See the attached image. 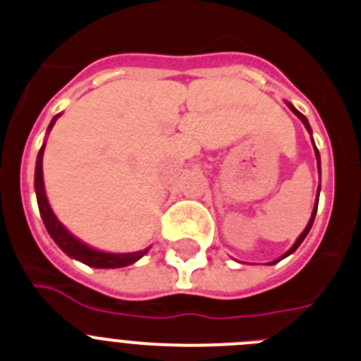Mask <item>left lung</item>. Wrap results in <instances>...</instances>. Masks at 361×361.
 Returning a JSON list of instances; mask_svg holds the SVG:
<instances>
[{
	"instance_id": "left-lung-1",
	"label": "left lung",
	"mask_w": 361,
	"mask_h": 361,
	"mask_svg": "<svg viewBox=\"0 0 361 361\" xmlns=\"http://www.w3.org/2000/svg\"><path fill=\"white\" fill-rule=\"evenodd\" d=\"M287 104H288V109H290V110H292V112H294V114H295V116H298V117H299V119H301V121H302V124H305V128H306V130H308V131H310V133H312V128H310V123H308V119H306V117H305V116H302V114H301V112H299V110H298V109H295L294 104H290V103H287ZM312 142H313V139H312ZM313 149H315V157H317V164H319V173H321V157H319V151H317V147H315V142H313ZM319 192H321V185H319V190H317V200H315V207H313V212H312V217H310V221H308V224H306L305 231H302V233H301V235H299V237H298V240H295V242H294V245H292V247H290V249H288V251H287V252H285V255H283V257H281V258H279V260H283V258H287V257H288V255H292V252H294V251H295V249H298V247H299V245H301V242H302V240H305V238H306V235H308V233H310V230H312V224H313V221H315V214H317V207H319ZM279 260L272 262V264H278V262H279Z\"/></svg>"
}]
</instances>
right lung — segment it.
Listing matches in <instances>:
<instances>
[{
	"label": "right lung",
	"mask_w": 361,
	"mask_h": 361,
	"mask_svg": "<svg viewBox=\"0 0 361 361\" xmlns=\"http://www.w3.org/2000/svg\"><path fill=\"white\" fill-rule=\"evenodd\" d=\"M60 117L55 116L49 123L48 131H51L53 124L56 123V119ZM44 147L46 142L40 147L39 154H37V164H35V194H37V204H39L40 217H42L44 226L48 230V233L51 235V238L55 240V244L66 252L67 257L74 258V260L82 262V264L89 265V267L96 269H117V267H126V265L135 264L137 260L146 255L149 251V247L142 249V251L135 252H104L97 251V249L90 247V245L83 244L82 240L71 235L67 231V228L63 226L62 222L56 219V215L53 214L51 207L48 203V197H46V190H44V176H42V157H44Z\"/></svg>",
	"instance_id": "right-lung-1"
}]
</instances>
